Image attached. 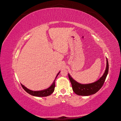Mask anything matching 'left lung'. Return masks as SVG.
<instances>
[{"mask_svg":"<svg viewBox=\"0 0 121 121\" xmlns=\"http://www.w3.org/2000/svg\"><path fill=\"white\" fill-rule=\"evenodd\" d=\"M108 72V59H107V67L103 76L98 81L94 83L88 84H80L75 81L69 74H68V76L72 84L73 90L76 94L81 96H89L96 93L103 86Z\"/></svg>","mask_w":121,"mask_h":121,"instance_id":"left-lung-1","label":"left lung"}]
</instances>
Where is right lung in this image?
<instances>
[{
	"instance_id": "obj_1",
	"label": "right lung",
	"mask_w": 121,
	"mask_h": 121,
	"mask_svg": "<svg viewBox=\"0 0 121 121\" xmlns=\"http://www.w3.org/2000/svg\"><path fill=\"white\" fill-rule=\"evenodd\" d=\"M59 72L56 75V79H55L54 81H53V83L52 85H51L48 88H47L46 89L43 90H41V91H32L31 90H29V89L27 88L26 87H25L24 85H23L22 84H21V86L23 87V88L26 91L27 93L29 94H30L32 95L35 96H38V97H44V96H49L50 95L52 94L54 90V88H55V80H56L57 76L59 74Z\"/></svg>"
}]
</instances>
